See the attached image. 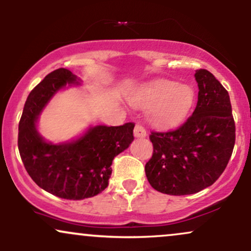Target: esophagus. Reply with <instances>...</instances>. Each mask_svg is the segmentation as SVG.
<instances>
[{
    "label": "esophagus",
    "mask_w": 251,
    "mask_h": 251,
    "mask_svg": "<svg viewBox=\"0 0 251 251\" xmlns=\"http://www.w3.org/2000/svg\"><path fill=\"white\" fill-rule=\"evenodd\" d=\"M133 134H134L135 138H145L146 137V129L143 125H140V124H137V125H135V127H134Z\"/></svg>",
    "instance_id": "obj_1"
}]
</instances>
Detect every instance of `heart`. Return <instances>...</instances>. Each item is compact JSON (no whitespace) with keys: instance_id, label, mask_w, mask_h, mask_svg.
Masks as SVG:
<instances>
[{"instance_id":"obj_1","label":"heart","mask_w":251,"mask_h":251,"mask_svg":"<svg viewBox=\"0 0 251 251\" xmlns=\"http://www.w3.org/2000/svg\"><path fill=\"white\" fill-rule=\"evenodd\" d=\"M195 92L188 85L171 80H154L138 89L131 98L135 107L148 109V119L158 127L178 124L191 109Z\"/></svg>"}]
</instances>
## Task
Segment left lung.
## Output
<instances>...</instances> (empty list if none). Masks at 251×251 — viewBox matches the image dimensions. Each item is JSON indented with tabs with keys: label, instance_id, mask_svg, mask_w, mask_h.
I'll return each instance as SVG.
<instances>
[{
	"label": "left lung",
	"instance_id": "8db88e82",
	"mask_svg": "<svg viewBox=\"0 0 251 251\" xmlns=\"http://www.w3.org/2000/svg\"><path fill=\"white\" fill-rule=\"evenodd\" d=\"M198 101L179 127L151 132L153 145L146 163L149 183L166 195H191L212 185L226 170L235 145L229 93L206 70H197Z\"/></svg>",
	"mask_w": 251,
	"mask_h": 251
}]
</instances>
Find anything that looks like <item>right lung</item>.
<instances>
[{"label": "right lung", "mask_w": 251, "mask_h": 251, "mask_svg": "<svg viewBox=\"0 0 251 251\" xmlns=\"http://www.w3.org/2000/svg\"><path fill=\"white\" fill-rule=\"evenodd\" d=\"M66 68L45 76L25 100L19 123L20 155L28 175L40 188L65 200H85L108 185L114 157L133 142V123L122 126H94L82 137L65 144L47 143L36 120L51 97L66 85H79Z\"/></svg>", "instance_id": "obj_1"}]
</instances>
